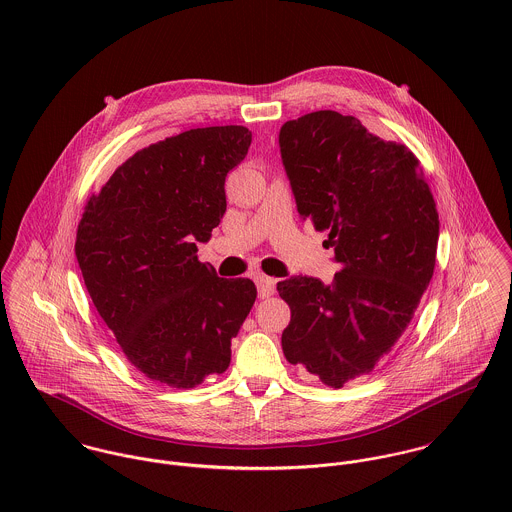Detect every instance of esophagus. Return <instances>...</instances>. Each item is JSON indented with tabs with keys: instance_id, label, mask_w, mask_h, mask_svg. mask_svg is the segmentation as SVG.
Instances as JSON below:
<instances>
[{
	"instance_id": "34e87169",
	"label": "esophagus",
	"mask_w": 512,
	"mask_h": 512,
	"mask_svg": "<svg viewBox=\"0 0 512 512\" xmlns=\"http://www.w3.org/2000/svg\"><path fill=\"white\" fill-rule=\"evenodd\" d=\"M254 280H256L260 297H270V295H274V292H276V280L274 278L264 276V274H256Z\"/></svg>"
}]
</instances>
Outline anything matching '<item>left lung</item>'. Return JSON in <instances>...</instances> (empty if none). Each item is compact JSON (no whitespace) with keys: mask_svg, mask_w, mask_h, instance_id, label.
Segmentation results:
<instances>
[{"mask_svg":"<svg viewBox=\"0 0 512 512\" xmlns=\"http://www.w3.org/2000/svg\"><path fill=\"white\" fill-rule=\"evenodd\" d=\"M297 213L327 230L339 272L278 282L282 349L331 388L361 378L406 331L436 266L439 219L418 157L361 120L319 110L280 130Z\"/></svg>","mask_w":512,"mask_h":512,"instance_id":"8db88e82","label":"left lung"}]
</instances>
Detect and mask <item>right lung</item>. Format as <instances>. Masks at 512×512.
<instances>
[{
  "mask_svg": "<svg viewBox=\"0 0 512 512\" xmlns=\"http://www.w3.org/2000/svg\"><path fill=\"white\" fill-rule=\"evenodd\" d=\"M244 126L151 144L92 195L76 230L84 286L128 361L149 380L195 388L230 365V341L256 301L248 278L197 258L226 211L224 179L248 153Z\"/></svg>",
  "mask_w": 512,
  "mask_h": 512,
  "instance_id": "1",
  "label": "right lung"
}]
</instances>
